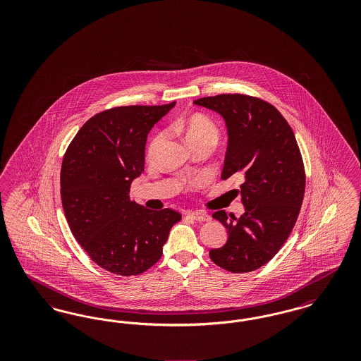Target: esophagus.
<instances>
[{
    "instance_id": "obj_1",
    "label": "esophagus",
    "mask_w": 361,
    "mask_h": 361,
    "mask_svg": "<svg viewBox=\"0 0 361 361\" xmlns=\"http://www.w3.org/2000/svg\"><path fill=\"white\" fill-rule=\"evenodd\" d=\"M188 216L192 218L193 221H197V222H207V221L211 219V216L203 211H190V212H188Z\"/></svg>"
}]
</instances>
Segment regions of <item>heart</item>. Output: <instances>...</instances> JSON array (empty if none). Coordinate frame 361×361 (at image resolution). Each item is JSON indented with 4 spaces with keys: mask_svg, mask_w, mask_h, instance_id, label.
Returning <instances> with one entry per match:
<instances>
[{
    "mask_svg": "<svg viewBox=\"0 0 361 361\" xmlns=\"http://www.w3.org/2000/svg\"><path fill=\"white\" fill-rule=\"evenodd\" d=\"M172 128L176 133L184 135L189 146L202 143V142H211L215 145L221 137V131L216 123L202 114H193L185 119L176 121L172 124ZM161 140H162V134H157L152 137L147 147V155L150 158L154 155Z\"/></svg>",
    "mask_w": 361,
    "mask_h": 361,
    "instance_id": "obj_1",
    "label": "heart"
}]
</instances>
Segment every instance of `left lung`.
<instances>
[{
  "label": "left lung",
  "instance_id": "1",
  "mask_svg": "<svg viewBox=\"0 0 361 361\" xmlns=\"http://www.w3.org/2000/svg\"><path fill=\"white\" fill-rule=\"evenodd\" d=\"M195 104L224 116L228 146L222 178L242 180L245 214H212L227 228L228 240L211 249L209 258L233 274L252 272L275 257L290 237L305 196L306 173L291 126L272 104L258 97L226 93Z\"/></svg>",
  "mask_w": 361,
  "mask_h": 361
}]
</instances>
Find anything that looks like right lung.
<instances>
[{
    "instance_id": "right-lung-1",
    "label": "right lung",
    "mask_w": 361,
    "mask_h": 361,
    "mask_svg": "<svg viewBox=\"0 0 361 361\" xmlns=\"http://www.w3.org/2000/svg\"><path fill=\"white\" fill-rule=\"evenodd\" d=\"M174 104L105 109L80 128L63 157L61 197L70 230L111 274L146 272L181 221L174 209H147L130 199L133 180L145 171L147 134Z\"/></svg>"
}]
</instances>
